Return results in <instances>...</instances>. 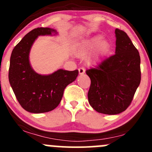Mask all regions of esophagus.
Masks as SVG:
<instances>
[{
  "mask_svg": "<svg viewBox=\"0 0 152 152\" xmlns=\"http://www.w3.org/2000/svg\"><path fill=\"white\" fill-rule=\"evenodd\" d=\"M79 73L80 75L84 74V73H85V69H84V68H79Z\"/></svg>",
  "mask_w": 152,
  "mask_h": 152,
  "instance_id": "34e87169",
  "label": "esophagus"
}]
</instances>
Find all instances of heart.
Wrapping results in <instances>:
<instances>
[{
	"label": "heart",
	"instance_id": "heart-1",
	"mask_svg": "<svg viewBox=\"0 0 152 152\" xmlns=\"http://www.w3.org/2000/svg\"><path fill=\"white\" fill-rule=\"evenodd\" d=\"M97 48L95 53L87 60V63L90 65L98 63L110 49V44L107 41H104V37L100 35L85 40L79 43L75 47V55L77 57H85Z\"/></svg>",
	"mask_w": 152,
	"mask_h": 152
}]
</instances>
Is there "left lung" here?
Returning <instances> with one entry per match:
<instances>
[{
    "label": "left lung",
    "mask_w": 152,
    "mask_h": 152,
    "mask_svg": "<svg viewBox=\"0 0 152 152\" xmlns=\"http://www.w3.org/2000/svg\"><path fill=\"white\" fill-rule=\"evenodd\" d=\"M115 55L87 70L91 79L88 101L101 114L115 115L130 105L140 82V58L127 33L115 30Z\"/></svg>",
    "instance_id": "8db88e82"
}]
</instances>
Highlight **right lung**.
<instances>
[{"instance_id": "right-lung-1", "label": "right lung", "mask_w": 152, "mask_h": 152, "mask_svg": "<svg viewBox=\"0 0 152 152\" xmlns=\"http://www.w3.org/2000/svg\"><path fill=\"white\" fill-rule=\"evenodd\" d=\"M56 30L38 28L25 35L14 48L10 58L9 80L21 106L27 111L41 114L60 104L64 89L76 80L79 71L59 69L48 75L36 73L30 63L32 46L39 36H55Z\"/></svg>"}]
</instances>
